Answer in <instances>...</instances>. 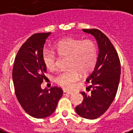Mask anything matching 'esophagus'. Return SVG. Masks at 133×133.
Here are the masks:
<instances>
[{"label":"esophagus","mask_w":133,"mask_h":133,"mask_svg":"<svg viewBox=\"0 0 133 133\" xmlns=\"http://www.w3.org/2000/svg\"><path fill=\"white\" fill-rule=\"evenodd\" d=\"M72 94L71 91H66V90H64V91H63L64 95H66V94Z\"/></svg>","instance_id":"esophagus-1"}]
</instances>
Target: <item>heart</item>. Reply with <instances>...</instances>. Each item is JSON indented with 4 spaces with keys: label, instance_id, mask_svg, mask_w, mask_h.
<instances>
[{
    "label": "heart",
    "instance_id": "b5f03b06",
    "mask_svg": "<svg viewBox=\"0 0 133 133\" xmlns=\"http://www.w3.org/2000/svg\"><path fill=\"white\" fill-rule=\"evenodd\" d=\"M54 48L61 57H68L67 67L56 76L55 82L64 89H70L79 79L81 73L86 75L93 71L98 59V49L91 39L82 40L68 37L54 44ZM42 59L46 69L54 70L56 68V55L49 50L42 52Z\"/></svg>",
    "mask_w": 133,
    "mask_h": 133
}]
</instances>
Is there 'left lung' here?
<instances>
[{"mask_svg": "<svg viewBox=\"0 0 133 133\" xmlns=\"http://www.w3.org/2000/svg\"><path fill=\"white\" fill-rule=\"evenodd\" d=\"M96 38L98 46V56L94 70L87 78L91 89L90 94L83 91V101L76 106L79 116L95 119L109 108L117 94L119 87L121 64L119 55L108 37L98 29H83Z\"/></svg>", "mask_w": 133, "mask_h": 133, "instance_id": "left-lung-1", "label": "left lung"}]
</instances>
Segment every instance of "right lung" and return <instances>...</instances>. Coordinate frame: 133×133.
<instances>
[{"label":"right lung","instance_id":"add662e5","mask_svg":"<svg viewBox=\"0 0 133 133\" xmlns=\"http://www.w3.org/2000/svg\"><path fill=\"white\" fill-rule=\"evenodd\" d=\"M51 32L35 33L18 50L14 59L12 79L18 101L26 112L37 119L50 116L63 94L58 87L42 89L46 72L42 52L46 39Z\"/></svg>","mask_w":133,"mask_h":133}]
</instances>
